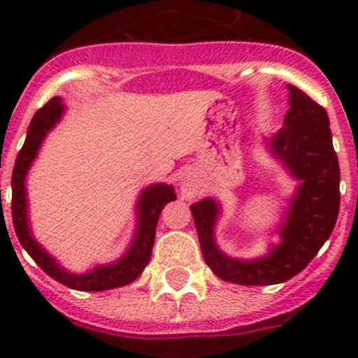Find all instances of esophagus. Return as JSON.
Returning <instances> with one entry per match:
<instances>
[{"instance_id":"34e87169","label":"esophagus","mask_w":358,"mask_h":358,"mask_svg":"<svg viewBox=\"0 0 358 358\" xmlns=\"http://www.w3.org/2000/svg\"><path fill=\"white\" fill-rule=\"evenodd\" d=\"M201 194V185L197 182V179L194 177H186L185 181L181 182V195L185 199H195Z\"/></svg>"}]
</instances>
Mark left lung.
I'll list each match as a JSON object with an SVG mask.
<instances>
[{
  "label": "left lung",
  "instance_id": "8db88e82",
  "mask_svg": "<svg viewBox=\"0 0 358 358\" xmlns=\"http://www.w3.org/2000/svg\"><path fill=\"white\" fill-rule=\"evenodd\" d=\"M287 90L290 107L283 127L265 140L268 154L297 181L276 227L280 243L260 258H231L215 242L220 202L208 197L189 206L204 262L220 280L236 285H274L301 273L330 238L339 215L341 170L327 110L296 85Z\"/></svg>",
  "mask_w": 358,
  "mask_h": 358
}]
</instances>
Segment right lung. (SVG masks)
I'll return each mask as SVG.
<instances>
[{"label":"right lung","instance_id":"1","mask_svg":"<svg viewBox=\"0 0 358 358\" xmlns=\"http://www.w3.org/2000/svg\"><path fill=\"white\" fill-rule=\"evenodd\" d=\"M64 115L61 96H53L44 107H41L31 118L27 132L23 148L19 150L17 159L12 172V222L15 235L24 248V251L36 260V264L53 280L75 290L84 292H102V290L116 289L129 285L143 273L150 260L154 240H156V226L159 220L161 210L169 202L176 201V192L172 185H150L143 189L136 202V231L132 242L125 255L113 264L96 265L87 273H69L31 235L28 222V199H27V173L31 163L36 161L37 152L43 145L44 138L61 122ZM1 194V192H0Z\"/></svg>","mask_w":358,"mask_h":358}]
</instances>
